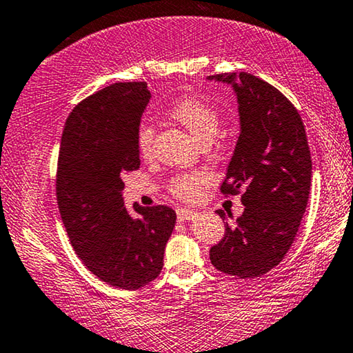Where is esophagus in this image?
<instances>
[{"instance_id": "esophagus-1", "label": "esophagus", "mask_w": 353, "mask_h": 353, "mask_svg": "<svg viewBox=\"0 0 353 353\" xmlns=\"http://www.w3.org/2000/svg\"><path fill=\"white\" fill-rule=\"evenodd\" d=\"M176 216H178V221H189L195 216V211L189 208H178Z\"/></svg>"}]
</instances>
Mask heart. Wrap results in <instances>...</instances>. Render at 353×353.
I'll return each instance as SVG.
<instances>
[{"instance_id":"heart-1","label":"heart","mask_w":353,"mask_h":353,"mask_svg":"<svg viewBox=\"0 0 353 353\" xmlns=\"http://www.w3.org/2000/svg\"><path fill=\"white\" fill-rule=\"evenodd\" d=\"M169 115L192 135L195 142L202 146H210L218 137L222 128V117L219 110L208 102L195 97H183L169 108ZM156 131L150 123L140 124L137 129V148L143 158H148L153 153ZM208 178L202 172L176 173L169 181L167 189L173 197L181 200H194L202 192Z\"/></svg>"}]
</instances>
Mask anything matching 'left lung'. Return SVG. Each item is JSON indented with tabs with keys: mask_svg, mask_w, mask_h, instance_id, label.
Wrapping results in <instances>:
<instances>
[{
	"mask_svg": "<svg viewBox=\"0 0 353 353\" xmlns=\"http://www.w3.org/2000/svg\"><path fill=\"white\" fill-rule=\"evenodd\" d=\"M214 79L233 85L241 120L221 192L241 194L245 211L233 225L225 222L210 260L225 274L257 278L283 262L306 211L312 162L305 124L295 105L256 75L240 72L238 83L233 72Z\"/></svg>",
	"mask_w": 353,
	"mask_h": 353,
	"instance_id": "8db88e82",
	"label": "left lung"
}]
</instances>
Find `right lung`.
<instances>
[{
	"label": "right lung",
	"instance_id": "1",
	"mask_svg": "<svg viewBox=\"0 0 353 353\" xmlns=\"http://www.w3.org/2000/svg\"><path fill=\"white\" fill-rule=\"evenodd\" d=\"M145 82L105 86L79 102L63 129L57 200L74 251L112 287L135 290L158 278L175 227L170 207L123 203V175L139 170L137 129L150 102Z\"/></svg>",
	"mask_w": 353,
	"mask_h": 353
}]
</instances>
